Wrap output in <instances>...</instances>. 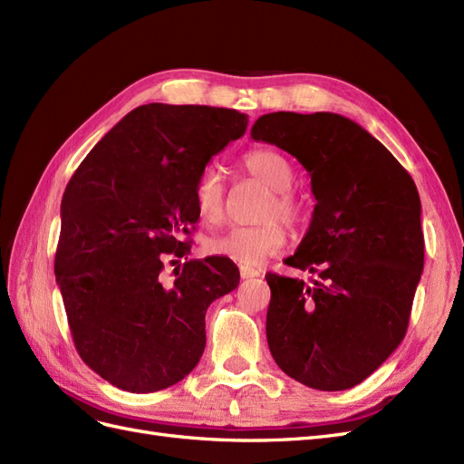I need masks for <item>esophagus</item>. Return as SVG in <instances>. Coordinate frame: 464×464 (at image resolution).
<instances>
[{"instance_id":"obj_1","label":"esophagus","mask_w":464,"mask_h":464,"mask_svg":"<svg viewBox=\"0 0 464 464\" xmlns=\"http://www.w3.org/2000/svg\"><path fill=\"white\" fill-rule=\"evenodd\" d=\"M261 273L257 271V269H254V266H246V265H242L240 266V276L242 278H256V276H259Z\"/></svg>"}]
</instances>
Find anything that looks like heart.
Listing matches in <instances>:
<instances>
[{
  "label": "heart",
  "instance_id": "obj_1",
  "mask_svg": "<svg viewBox=\"0 0 464 464\" xmlns=\"http://www.w3.org/2000/svg\"><path fill=\"white\" fill-rule=\"evenodd\" d=\"M242 168L247 176L271 189V199L265 203L263 220L285 222L298 227L302 220V203L288 191L294 181L290 160L273 149L249 150L242 157ZM193 201L203 222H218L224 213V186L220 172L207 166L193 188ZM286 244V232L278 222H263L259 227H236L207 240V251L244 265H259L266 257L276 256Z\"/></svg>",
  "mask_w": 464,
  "mask_h": 464
}]
</instances>
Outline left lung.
<instances>
[{"label": "left lung", "instance_id": "left-lung-1", "mask_svg": "<svg viewBox=\"0 0 464 464\" xmlns=\"http://www.w3.org/2000/svg\"><path fill=\"white\" fill-rule=\"evenodd\" d=\"M251 137L286 150L312 178L310 228L286 265L315 275H265L266 343L278 368L319 391L362 383L409 327L424 269L414 179L373 135L341 114L273 111Z\"/></svg>", "mask_w": 464, "mask_h": 464}]
</instances>
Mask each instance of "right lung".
<instances>
[{"mask_svg":"<svg viewBox=\"0 0 464 464\" xmlns=\"http://www.w3.org/2000/svg\"><path fill=\"white\" fill-rule=\"evenodd\" d=\"M247 130L228 108L152 102L131 110L81 162L62 199L55 280L79 356L118 389L181 382L205 350L207 307L240 285L227 257H186L199 220L193 188L208 160Z\"/></svg>","mask_w":464,"mask_h":464,"instance_id":"right-lung-1","label":"right lung"}]
</instances>
